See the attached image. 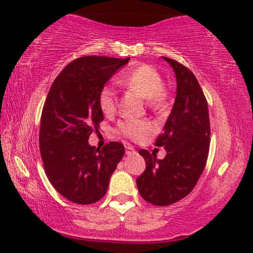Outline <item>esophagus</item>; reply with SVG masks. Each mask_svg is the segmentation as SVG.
Returning <instances> with one entry per match:
<instances>
[{
  "label": "esophagus",
  "instance_id": "34e87169",
  "mask_svg": "<svg viewBox=\"0 0 253 253\" xmlns=\"http://www.w3.org/2000/svg\"><path fill=\"white\" fill-rule=\"evenodd\" d=\"M133 153H136L134 148L131 146V145H126V155H131V154H133Z\"/></svg>",
  "mask_w": 253,
  "mask_h": 253
}]
</instances>
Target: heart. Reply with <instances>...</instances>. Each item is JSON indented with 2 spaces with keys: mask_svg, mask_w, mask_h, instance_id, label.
Masks as SVG:
<instances>
[{
  "mask_svg": "<svg viewBox=\"0 0 253 253\" xmlns=\"http://www.w3.org/2000/svg\"><path fill=\"white\" fill-rule=\"evenodd\" d=\"M121 85L126 86L147 100V106L154 112H162L167 107V95L164 89V78L157 69L147 64L133 68L126 75L117 78ZM117 95L112 85H105L99 93V107L105 115H112L116 110ZM117 132L122 136L140 141L153 132V126L147 121L127 120L117 126Z\"/></svg>",
  "mask_w": 253,
  "mask_h": 253,
  "instance_id": "b5f03b06",
  "label": "heart"
}]
</instances>
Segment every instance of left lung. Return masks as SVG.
Segmentation results:
<instances>
[{
	"label": "left lung",
	"mask_w": 253,
	"mask_h": 253,
	"mask_svg": "<svg viewBox=\"0 0 253 253\" xmlns=\"http://www.w3.org/2000/svg\"><path fill=\"white\" fill-rule=\"evenodd\" d=\"M162 58L170 64L177 82L171 113L155 141L167 154L159 160L140 150L146 168L137 178L140 196L157 206L171 205L192 191L206 166L211 133L209 105L195 75L178 62Z\"/></svg>",
	"instance_id": "obj_1"
}]
</instances>
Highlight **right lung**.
I'll list each match as a JSON object with an SVG mask.
<instances>
[{"mask_svg": "<svg viewBox=\"0 0 253 253\" xmlns=\"http://www.w3.org/2000/svg\"><path fill=\"white\" fill-rule=\"evenodd\" d=\"M129 60L79 57L60 72L48 92L40 123L41 159L51 185L72 203L101 199L124 155L123 144L112 141L100 150L88 138L103 120L100 91Z\"/></svg>", "mask_w": 253, "mask_h": 253, "instance_id": "right-lung-1", "label": "right lung"}]
</instances>
